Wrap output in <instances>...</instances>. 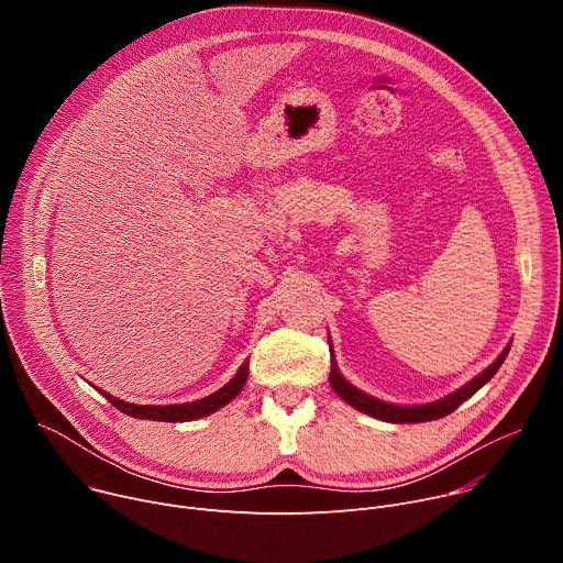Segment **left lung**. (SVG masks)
I'll use <instances>...</instances> for the list:
<instances>
[{
    "label": "left lung",
    "mask_w": 563,
    "mask_h": 563,
    "mask_svg": "<svg viewBox=\"0 0 563 563\" xmlns=\"http://www.w3.org/2000/svg\"><path fill=\"white\" fill-rule=\"evenodd\" d=\"M508 352H510V347H506L501 352V356L486 372H481L476 378H472L461 389H456L450 396H445L441 400H434V404H428V406H391V404H383V400H376V398L363 394L361 389L350 385L339 374V367H336L334 358H332L330 383H332L334 391L345 400V404H350L354 410H358L363 415H369V417L387 421V423H423V421H434V419H441V417H448L450 412H454L463 404V400H467L476 389L484 387L497 374V369L506 361Z\"/></svg>",
    "instance_id": "1"
}]
</instances>
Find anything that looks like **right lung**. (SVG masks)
<instances>
[{
  "label": "right lung",
  "instance_id": "obj_1",
  "mask_svg": "<svg viewBox=\"0 0 563 563\" xmlns=\"http://www.w3.org/2000/svg\"><path fill=\"white\" fill-rule=\"evenodd\" d=\"M250 376V361H245L240 365L238 374L218 391H213L207 398L194 400V404H185V406H135V404H126V400H120L111 394H107L104 389L102 396L109 400L111 406H115L120 412L135 417V419H148V421H167V423H183V421H194L200 417H209L211 412L220 410L222 406H227L229 400H233L240 391H243L245 383ZM98 389V387H96Z\"/></svg>",
  "mask_w": 563,
  "mask_h": 563
}]
</instances>
